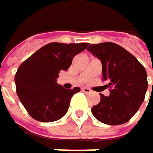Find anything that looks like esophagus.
<instances>
[{"instance_id":"1","label":"esophagus","mask_w":153,"mask_h":153,"mask_svg":"<svg viewBox=\"0 0 153 153\" xmlns=\"http://www.w3.org/2000/svg\"><path fill=\"white\" fill-rule=\"evenodd\" d=\"M82 91L85 92V93H90V92H91V89L88 88H82Z\"/></svg>"}]
</instances>
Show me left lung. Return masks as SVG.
Segmentation results:
<instances>
[{"label":"left lung","instance_id":"left-lung-1","mask_svg":"<svg viewBox=\"0 0 153 153\" xmlns=\"http://www.w3.org/2000/svg\"><path fill=\"white\" fill-rule=\"evenodd\" d=\"M102 65V80L110 90L108 97L91 108L94 117L106 125L117 126L129 121L142 104L148 88L144 66L129 51L113 42L91 44L87 49ZM153 89V82H152Z\"/></svg>","mask_w":153,"mask_h":153}]
</instances>
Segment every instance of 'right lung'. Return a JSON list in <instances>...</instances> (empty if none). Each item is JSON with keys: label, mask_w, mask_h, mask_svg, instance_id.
<instances>
[{"label": "right lung", "mask_w": 153, "mask_h": 153, "mask_svg": "<svg viewBox=\"0 0 153 153\" xmlns=\"http://www.w3.org/2000/svg\"><path fill=\"white\" fill-rule=\"evenodd\" d=\"M88 43L46 44L20 65L15 76L16 93L29 115L37 121L53 122L68 111L71 98L80 91L76 87L66 89L56 79L67 70L73 58Z\"/></svg>", "instance_id": "right-lung-1"}]
</instances>
